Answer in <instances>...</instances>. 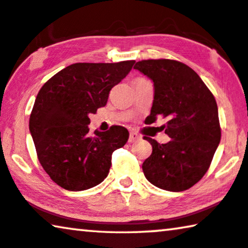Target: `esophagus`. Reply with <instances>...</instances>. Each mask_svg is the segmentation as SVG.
Listing matches in <instances>:
<instances>
[{"instance_id":"34e87169","label":"esophagus","mask_w":248,"mask_h":248,"mask_svg":"<svg viewBox=\"0 0 248 248\" xmlns=\"http://www.w3.org/2000/svg\"><path fill=\"white\" fill-rule=\"evenodd\" d=\"M139 139H140V136L136 134V132H130V135H129V142H136L138 141Z\"/></svg>"}]
</instances>
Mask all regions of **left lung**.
I'll return each mask as SVG.
<instances>
[{
  "label": "left lung",
  "mask_w": 248,
  "mask_h": 248,
  "mask_svg": "<svg viewBox=\"0 0 248 248\" xmlns=\"http://www.w3.org/2000/svg\"><path fill=\"white\" fill-rule=\"evenodd\" d=\"M154 83L149 119L166 118L159 144L149 137L152 155L142 163L149 182L159 189L181 192L199 182L210 166L221 131L215 96L189 66L170 59H148L134 66Z\"/></svg>",
  "instance_id": "obj_1"
}]
</instances>
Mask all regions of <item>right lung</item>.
I'll use <instances>...</instances> for the list:
<instances>
[{
  "label": "right lung",
  "mask_w": 248,
  "mask_h": 248,
  "mask_svg": "<svg viewBox=\"0 0 248 248\" xmlns=\"http://www.w3.org/2000/svg\"><path fill=\"white\" fill-rule=\"evenodd\" d=\"M135 61L76 62L45 83L34 101L29 130L38 159L62 189L83 191L109 174L111 156L129 132L121 125L90 134V113L108 102L111 89L131 71Z\"/></svg>",
  "instance_id": "1"
}]
</instances>
